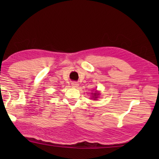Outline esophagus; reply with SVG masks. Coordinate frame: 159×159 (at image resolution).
<instances>
[{"mask_svg": "<svg viewBox=\"0 0 159 159\" xmlns=\"http://www.w3.org/2000/svg\"><path fill=\"white\" fill-rule=\"evenodd\" d=\"M71 85L74 88H77L78 86H79V83H78L77 82H73L71 83Z\"/></svg>", "mask_w": 159, "mask_h": 159, "instance_id": "esophagus-1", "label": "esophagus"}]
</instances>
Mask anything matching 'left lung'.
I'll return each instance as SVG.
<instances>
[{"mask_svg": "<svg viewBox=\"0 0 159 159\" xmlns=\"http://www.w3.org/2000/svg\"><path fill=\"white\" fill-rule=\"evenodd\" d=\"M91 94H92V98L91 99H97V98H98V95H99V93L97 92V91H95V93H93Z\"/></svg>", "mask_w": 159, "mask_h": 159, "instance_id": "obj_1", "label": "left lung"}]
</instances>
